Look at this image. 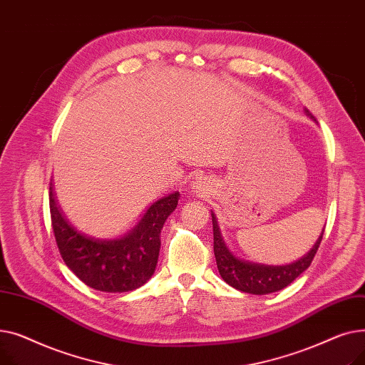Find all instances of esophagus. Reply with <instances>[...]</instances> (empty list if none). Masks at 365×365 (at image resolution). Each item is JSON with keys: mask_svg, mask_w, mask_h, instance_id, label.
<instances>
[{"mask_svg": "<svg viewBox=\"0 0 365 365\" xmlns=\"http://www.w3.org/2000/svg\"><path fill=\"white\" fill-rule=\"evenodd\" d=\"M195 185H197V187H200V186H198V185H200V183H195Z\"/></svg>", "mask_w": 365, "mask_h": 365, "instance_id": "obj_1", "label": "esophagus"}]
</instances>
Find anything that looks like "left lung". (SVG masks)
Wrapping results in <instances>:
<instances>
[{
    "mask_svg": "<svg viewBox=\"0 0 365 365\" xmlns=\"http://www.w3.org/2000/svg\"><path fill=\"white\" fill-rule=\"evenodd\" d=\"M212 220L215 238L213 248L220 277L229 285L234 287V289L250 294H269L285 289L287 285H290L302 272H304L311 266L324 234L322 231L315 245L312 247V250L297 262L284 266H271L247 262L235 257L227 250V247L220 235L217 220L213 213Z\"/></svg>",
    "mask_w": 365,
    "mask_h": 365,
    "instance_id": "obj_1",
    "label": "left lung"
}]
</instances>
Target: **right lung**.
Returning <instances> with one entry per match:
<instances>
[{"label":"right lung","mask_w":365,"mask_h":365,"mask_svg":"<svg viewBox=\"0 0 365 365\" xmlns=\"http://www.w3.org/2000/svg\"><path fill=\"white\" fill-rule=\"evenodd\" d=\"M179 192L153 202L142 220L117 240H96L66 220L50 183V216L57 248L69 269L86 285L106 293H124L142 287L155 272L161 229L178 207Z\"/></svg>","instance_id":"right-lung-1"}]
</instances>
